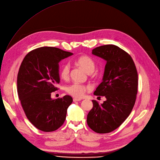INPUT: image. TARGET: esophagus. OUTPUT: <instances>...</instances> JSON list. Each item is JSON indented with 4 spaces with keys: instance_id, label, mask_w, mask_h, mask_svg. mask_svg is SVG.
I'll use <instances>...</instances> for the list:
<instances>
[{
    "instance_id": "esophagus-1",
    "label": "esophagus",
    "mask_w": 160,
    "mask_h": 160,
    "mask_svg": "<svg viewBox=\"0 0 160 160\" xmlns=\"http://www.w3.org/2000/svg\"><path fill=\"white\" fill-rule=\"evenodd\" d=\"M81 100H82V99H80V98H73L74 102H79V101H81Z\"/></svg>"
}]
</instances>
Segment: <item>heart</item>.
Listing matches in <instances>:
<instances>
[{
	"mask_svg": "<svg viewBox=\"0 0 160 160\" xmlns=\"http://www.w3.org/2000/svg\"><path fill=\"white\" fill-rule=\"evenodd\" d=\"M75 63L82 68L85 71L88 73H92L95 69V62L92 58L88 55H82L77 58L75 60ZM71 67L69 63H65L60 70V77L63 80H67L70 74ZM90 88L85 85L79 83H72L66 88V92L76 98H81L86 91H89Z\"/></svg>",
	"mask_w": 160,
	"mask_h": 160,
	"instance_id": "obj_1",
	"label": "heart"
}]
</instances>
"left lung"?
I'll return each mask as SVG.
<instances>
[{"label":"left lung","mask_w":160,"mask_h":160,"mask_svg":"<svg viewBox=\"0 0 160 160\" xmlns=\"http://www.w3.org/2000/svg\"><path fill=\"white\" fill-rule=\"evenodd\" d=\"M93 55L106 60L103 82L94 92L104 96L106 101L99 104L92 100L93 107L87 117L88 126L103 134L119 127L131 112L138 92V72L131 55L119 47L109 44L92 49Z\"/></svg>","instance_id":"obj_1"}]
</instances>
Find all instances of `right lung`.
<instances>
[{"instance_id": "add662e5", "label": "right lung", "mask_w": 160, "mask_h": 160, "mask_svg": "<svg viewBox=\"0 0 160 160\" xmlns=\"http://www.w3.org/2000/svg\"><path fill=\"white\" fill-rule=\"evenodd\" d=\"M72 53L55 47H42L29 52L17 75V92L26 116L38 129L57 130L64 123L72 102L69 95L52 100V92L58 89V63Z\"/></svg>"}]
</instances>
